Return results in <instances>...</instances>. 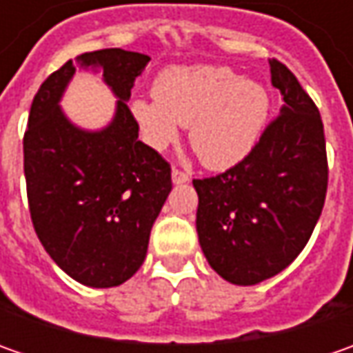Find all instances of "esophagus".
I'll return each instance as SVG.
<instances>
[{"mask_svg":"<svg viewBox=\"0 0 353 353\" xmlns=\"http://www.w3.org/2000/svg\"><path fill=\"white\" fill-rule=\"evenodd\" d=\"M188 181H190L188 172H184V170L181 169H172V183L183 184V183H188Z\"/></svg>","mask_w":353,"mask_h":353,"instance_id":"1","label":"esophagus"}]
</instances>
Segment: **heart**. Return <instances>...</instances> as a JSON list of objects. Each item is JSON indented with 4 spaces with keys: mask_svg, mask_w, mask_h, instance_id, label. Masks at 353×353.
<instances>
[{
    "mask_svg": "<svg viewBox=\"0 0 353 353\" xmlns=\"http://www.w3.org/2000/svg\"><path fill=\"white\" fill-rule=\"evenodd\" d=\"M155 100H135L131 112L147 143L165 149L188 125V139L210 169L239 163L257 143L271 100L261 84L224 66H174L155 80Z\"/></svg>",
    "mask_w": 353,
    "mask_h": 353,
    "instance_id": "1",
    "label": "heart"
}]
</instances>
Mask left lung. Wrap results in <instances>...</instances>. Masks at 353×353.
Here are the masks:
<instances>
[{
  "label": "left lung",
  "instance_id": "1",
  "mask_svg": "<svg viewBox=\"0 0 353 353\" xmlns=\"http://www.w3.org/2000/svg\"><path fill=\"white\" fill-rule=\"evenodd\" d=\"M271 64L281 114L234 167L194 179L196 232L210 267L234 285L281 273L305 250L324 208L328 159L316 103L291 70Z\"/></svg>",
  "mask_w": 353,
  "mask_h": 353
}]
</instances>
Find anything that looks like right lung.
<instances>
[{"label":"right lung","instance_id":"1","mask_svg":"<svg viewBox=\"0 0 353 353\" xmlns=\"http://www.w3.org/2000/svg\"><path fill=\"white\" fill-rule=\"evenodd\" d=\"M147 54L102 48L66 61L34 94L23 135V167L34 234L66 275L108 289L131 279L147 255L151 228L169 196L170 165L137 141L128 100ZM76 65H102L120 100L102 132L74 128L58 100Z\"/></svg>","mask_w":353,"mask_h":353}]
</instances>
